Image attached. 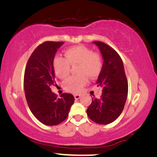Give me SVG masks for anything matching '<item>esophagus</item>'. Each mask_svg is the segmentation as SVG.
<instances>
[{
  "label": "esophagus",
  "instance_id": "obj_1",
  "mask_svg": "<svg viewBox=\"0 0 157 157\" xmlns=\"http://www.w3.org/2000/svg\"><path fill=\"white\" fill-rule=\"evenodd\" d=\"M80 96H81V95H78V94H76V95H74V98H75V99H79V98H80Z\"/></svg>",
  "mask_w": 157,
  "mask_h": 157
}]
</instances>
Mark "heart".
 <instances>
[{
	"instance_id": "heart-1",
	"label": "heart",
	"mask_w": 157,
	"mask_h": 157,
	"mask_svg": "<svg viewBox=\"0 0 157 157\" xmlns=\"http://www.w3.org/2000/svg\"><path fill=\"white\" fill-rule=\"evenodd\" d=\"M65 59L61 56L55 57L53 68L59 78L67 77L71 70V65L77 67L78 75L71 76L65 80L63 86L67 92L78 93L88 82L89 77L95 79L99 75L102 69V59L97 52L84 46H77L66 49Z\"/></svg>"
}]
</instances>
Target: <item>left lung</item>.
Wrapping results in <instances>:
<instances>
[{
    "instance_id": "obj_1",
    "label": "left lung",
    "mask_w": 157,
    "mask_h": 157,
    "mask_svg": "<svg viewBox=\"0 0 157 157\" xmlns=\"http://www.w3.org/2000/svg\"><path fill=\"white\" fill-rule=\"evenodd\" d=\"M103 57L101 71L97 80V86L102 88L100 98H92L87 108V115L93 122L106 125L121 114L128 94V81L121 58L110 46L94 41Z\"/></svg>"
}]
</instances>
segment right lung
<instances>
[{
    "mask_svg": "<svg viewBox=\"0 0 157 157\" xmlns=\"http://www.w3.org/2000/svg\"><path fill=\"white\" fill-rule=\"evenodd\" d=\"M64 42L46 41L39 45L29 58L24 76L25 95L31 113L43 124L56 126L68 116L74 102L71 94L58 97L51 91L55 83L53 60Z\"/></svg>",
    "mask_w": 157,
    "mask_h": 157,
    "instance_id": "right-lung-1",
    "label": "right lung"
}]
</instances>
